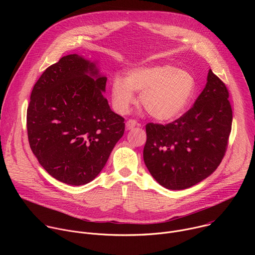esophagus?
Returning <instances> with one entry per match:
<instances>
[{"instance_id":"obj_1","label":"esophagus","mask_w":255,"mask_h":255,"mask_svg":"<svg viewBox=\"0 0 255 255\" xmlns=\"http://www.w3.org/2000/svg\"><path fill=\"white\" fill-rule=\"evenodd\" d=\"M136 125H137V122H136L135 120H128V121L126 122V129H127V130H131V129H133Z\"/></svg>"}]
</instances>
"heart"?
Returning a JSON list of instances; mask_svg holds the SVG:
<instances>
[{"instance_id":"b5f03b06","label":"heart","mask_w":255,"mask_h":255,"mask_svg":"<svg viewBox=\"0 0 255 255\" xmlns=\"http://www.w3.org/2000/svg\"><path fill=\"white\" fill-rule=\"evenodd\" d=\"M197 89L192 72L162 63L140 66L116 76L111 83V100L119 114L129 111L135 102L134 92L140 93V105L158 121H171L183 114Z\"/></svg>"}]
</instances>
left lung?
I'll return each mask as SVG.
<instances>
[{
	"label": "left lung",
	"instance_id": "1",
	"mask_svg": "<svg viewBox=\"0 0 255 255\" xmlns=\"http://www.w3.org/2000/svg\"><path fill=\"white\" fill-rule=\"evenodd\" d=\"M228 97L225 84L209 69L203 92L185 115L167 125H146L143 158L160 186L189 189L219 166L232 125Z\"/></svg>",
	"mask_w": 255,
	"mask_h": 255
}]
</instances>
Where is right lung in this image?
Listing matches in <instances>:
<instances>
[{
  "label": "right lung",
  "mask_w": 255,
  "mask_h": 255,
  "mask_svg": "<svg viewBox=\"0 0 255 255\" xmlns=\"http://www.w3.org/2000/svg\"><path fill=\"white\" fill-rule=\"evenodd\" d=\"M98 61L63 56L35 84L27 109L32 152L55 179L83 186L101 172L124 134V118L107 99Z\"/></svg>",
  "instance_id": "right-lung-1"
}]
</instances>
